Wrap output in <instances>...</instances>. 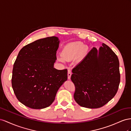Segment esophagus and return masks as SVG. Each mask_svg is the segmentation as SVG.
Returning a JSON list of instances; mask_svg holds the SVG:
<instances>
[{
  "label": "esophagus",
  "instance_id": "obj_1",
  "mask_svg": "<svg viewBox=\"0 0 131 131\" xmlns=\"http://www.w3.org/2000/svg\"><path fill=\"white\" fill-rule=\"evenodd\" d=\"M71 74H72L71 70L70 69H68V79L69 80H70L71 76Z\"/></svg>",
  "mask_w": 131,
  "mask_h": 131
}]
</instances>
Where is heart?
<instances>
[{
    "label": "heart",
    "mask_w": 131,
    "mask_h": 131,
    "mask_svg": "<svg viewBox=\"0 0 131 131\" xmlns=\"http://www.w3.org/2000/svg\"><path fill=\"white\" fill-rule=\"evenodd\" d=\"M88 47L83 46L81 42H75L66 44L63 47L61 52V56H58L59 61H70L76 59L77 61L83 60L88 53Z\"/></svg>",
    "instance_id": "b5f03b06"
}]
</instances>
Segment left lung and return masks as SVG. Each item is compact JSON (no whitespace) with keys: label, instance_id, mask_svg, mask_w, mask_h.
Listing matches in <instances>:
<instances>
[{"label":"left lung","instance_id":"obj_1","mask_svg":"<svg viewBox=\"0 0 131 131\" xmlns=\"http://www.w3.org/2000/svg\"><path fill=\"white\" fill-rule=\"evenodd\" d=\"M74 99L81 106L96 109L113 99L117 92L120 73L117 55L105 44L93 47L72 69Z\"/></svg>","mask_w":131,"mask_h":131}]
</instances>
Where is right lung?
Masks as SVG:
<instances>
[{
    "mask_svg": "<svg viewBox=\"0 0 131 131\" xmlns=\"http://www.w3.org/2000/svg\"><path fill=\"white\" fill-rule=\"evenodd\" d=\"M60 40L57 37L37 40L19 51L13 66L12 87L17 99L31 109L49 106L68 80V70L54 68Z\"/></svg>",
    "mask_w": 131,
    "mask_h": 131,
    "instance_id": "obj_1",
    "label": "right lung"
}]
</instances>
